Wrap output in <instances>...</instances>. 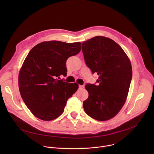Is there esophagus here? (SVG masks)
Instances as JSON below:
<instances>
[{"label":"esophagus","mask_w":154,"mask_h":154,"mask_svg":"<svg viewBox=\"0 0 154 154\" xmlns=\"http://www.w3.org/2000/svg\"><path fill=\"white\" fill-rule=\"evenodd\" d=\"M79 89H80V90L84 89V86L83 85H79Z\"/></svg>","instance_id":"1"}]
</instances>
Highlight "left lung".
Returning a JSON list of instances; mask_svg holds the SVG:
<instances>
[{
	"instance_id": "left-lung-1",
	"label": "left lung",
	"mask_w": 154,
	"mask_h": 154,
	"mask_svg": "<svg viewBox=\"0 0 154 154\" xmlns=\"http://www.w3.org/2000/svg\"><path fill=\"white\" fill-rule=\"evenodd\" d=\"M82 52L87 66L99 75L98 85L85 86L89 95L84 110L96 120L110 119L126 101L132 77L130 61L118 44L101 36L83 42Z\"/></svg>"
}]
</instances>
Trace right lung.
<instances>
[{"mask_svg": "<svg viewBox=\"0 0 154 154\" xmlns=\"http://www.w3.org/2000/svg\"><path fill=\"white\" fill-rule=\"evenodd\" d=\"M81 48L80 42L49 41L39 43L29 52L19 71V89L24 103L38 119L57 118L77 90V83L57 79L66 75L67 59L78 54Z\"/></svg>", "mask_w": 154, "mask_h": 154, "instance_id": "1", "label": "right lung"}]
</instances>
